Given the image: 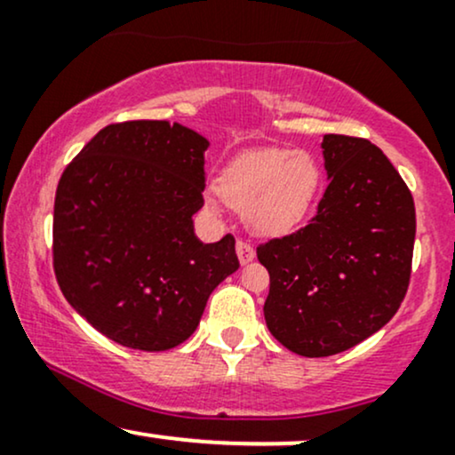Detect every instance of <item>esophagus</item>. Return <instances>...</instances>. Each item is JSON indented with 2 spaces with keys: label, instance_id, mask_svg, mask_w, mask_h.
<instances>
[{
  "label": "esophagus",
  "instance_id": "esophagus-1",
  "mask_svg": "<svg viewBox=\"0 0 455 455\" xmlns=\"http://www.w3.org/2000/svg\"><path fill=\"white\" fill-rule=\"evenodd\" d=\"M254 257H257V252H254V248L250 245L248 242H237V259L242 265H248L252 263Z\"/></svg>",
  "mask_w": 455,
  "mask_h": 455
}]
</instances>
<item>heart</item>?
Masks as SVG:
<instances>
[{
	"label": "heart",
	"instance_id": "1",
	"mask_svg": "<svg viewBox=\"0 0 455 455\" xmlns=\"http://www.w3.org/2000/svg\"><path fill=\"white\" fill-rule=\"evenodd\" d=\"M321 166L304 149H252L224 169L218 188L205 192L207 212H220L222 201L243 213L254 235L280 237L299 227L315 205Z\"/></svg>",
	"mask_w": 455,
	"mask_h": 455
}]
</instances>
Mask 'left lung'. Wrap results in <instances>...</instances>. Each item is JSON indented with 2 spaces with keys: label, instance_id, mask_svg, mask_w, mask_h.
<instances>
[{
  "label": "left lung",
  "instance_id": "1",
  "mask_svg": "<svg viewBox=\"0 0 455 455\" xmlns=\"http://www.w3.org/2000/svg\"><path fill=\"white\" fill-rule=\"evenodd\" d=\"M327 190L299 231L259 245L269 271L265 321L304 357L363 342L398 312L409 289L415 203L387 156L365 139L325 134Z\"/></svg>",
  "mask_w": 455,
  "mask_h": 455
}]
</instances>
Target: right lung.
I'll return each mask as SVG.
<instances>
[{
  "instance_id": "add662e5",
  "label": "right lung",
  "mask_w": 455,
  "mask_h": 455,
  "mask_svg": "<svg viewBox=\"0 0 455 455\" xmlns=\"http://www.w3.org/2000/svg\"><path fill=\"white\" fill-rule=\"evenodd\" d=\"M210 140L181 124L102 128L68 164L55 195L53 265L75 310L139 351L195 333L212 291L239 269L233 235L203 243Z\"/></svg>"
}]
</instances>
